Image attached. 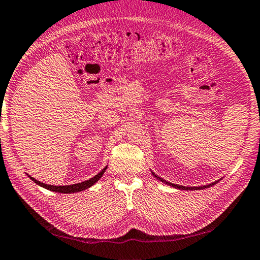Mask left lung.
<instances>
[{"instance_id":"obj_1","label":"left lung","mask_w":260,"mask_h":260,"mask_svg":"<svg viewBox=\"0 0 260 260\" xmlns=\"http://www.w3.org/2000/svg\"><path fill=\"white\" fill-rule=\"evenodd\" d=\"M153 175L155 176L157 179H160L161 181H163V183H165V184H167V185H170V186H172V187H176V188H178V189H186V190H189V189H203V188H208V187H210V186L217 184V181H216V183H212V184H210V185H207V186H200V187H186V186H180V185H176V184L168 183L167 180H163L162 178H160V177H157L155 174H153Z\"/></svg>"}]
</instances>
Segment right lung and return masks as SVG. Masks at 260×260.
Here are the masks:
<instances>
[{"label":"right lung","mask_w":260,"mask_h":260,"mask_svg":"<svg viewBox=\"0 0 260 260\" xmlns=\"http://www.w3.org/2000/svg\"><path fill=\"white\" fill-rule=\"evenodd\" d=\"M107 169L106 168H104V169L99 172L98 175H95L94 177H92V178H90L89 180H85V181H82V183H79V184H74V185H67V186H53V185H47V184H43L41 183V181L36 180L35 178H33V177L28 176L29 178L34 181V183H36L40 186H42V187L47 188L49 190H52V192H57V193H63V194H68V193H76V192H81V190H84L86 188L91 187V186L94 185L97 181L102 178L103 174L105 172V170Z\"/></svg>","instance_id":"right-lung-1"}]
</instances>
